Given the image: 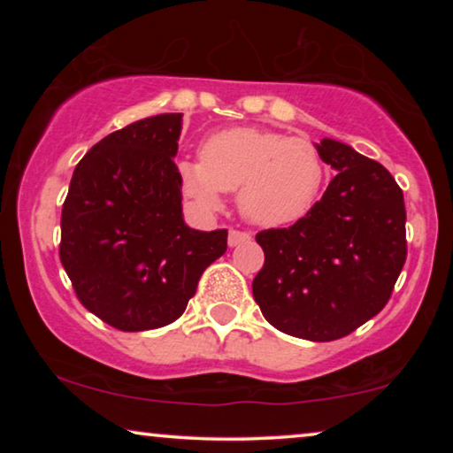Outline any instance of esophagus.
<instances>
[{"mask_svg":"<svg viewBox=\"0 0 453 453\" xmlns=\"http://www.w3.org/2000/svg\"><path fill=\"white\" fill-rule=\"evenodd\" d=\"M250 239H251V234L245 231H237V228H231V231H228V245L231 247H237Z\"/></svg>","mask_w":453,"mask_h":453,"instance_id":"obj_1","label":"esophagus"}]
</instances>
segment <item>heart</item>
Masks as SVG:
<instances>
[{
  "instance_id": "heart-1",
  "label": "heart",
  "mask_w": 453,
  "mask_h": 453,
  "mask_svg": "<svg viewBox=\"0 0 453 453\" xmlns=\"http://www.w3.org/2000/svg\"><path fill=\"white\" fill-rule=\"evenodd\" d=\"M185 196L214 210L220 194L239 191V208L259 226L305 216L324 185V163L311 142L256 127H233L202 144L200 163L183 160Z\"/></svg>"
}]
</instances>
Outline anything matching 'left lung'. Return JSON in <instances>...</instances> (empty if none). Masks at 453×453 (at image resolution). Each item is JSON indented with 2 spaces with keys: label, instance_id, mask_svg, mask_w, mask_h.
Returning a JSON list of instances; mask_svg holds the SVG:
<instances>
[{
  "label": "left lung",
  "instance_id": "1",
  "mask_svg": "<svg viewBox=\"0 0 453 453\" xmlns=\"http://www.w3.org/2000/svg\"><path fill=\"white\" fill-rule=\"evenodd\" d=\"M318 152L336 177L288 228L259 231L253 299L276 330L311 342L349 336L392 296L406 262V208L386 166L336 140Z\"/></svg>",
  "mask_w": 453,
  "mask_h": 453
}]
</instances>
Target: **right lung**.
<instances>
[{
    "label": "right lung",
    "mask_w": 453,
    "mask_h": 453,
    "mask_svg": "<svg viewBox=\"0 0 453 453\" xmlns=\"http://www.w3.org/2000/svg\"><path fill=\"white\" fill-rule=\"evenodd\" d=\"M179 134L181 113L109 134L76 165L61 208L59 259L73 293L115 330L181 318L203 270L226 251V228L202 233L183 222Z\"/></svg>",
    "instance_id": "add662e5"
}]
</instances>
